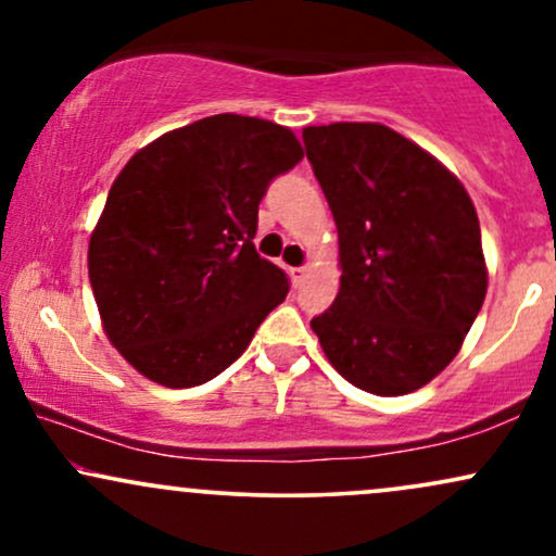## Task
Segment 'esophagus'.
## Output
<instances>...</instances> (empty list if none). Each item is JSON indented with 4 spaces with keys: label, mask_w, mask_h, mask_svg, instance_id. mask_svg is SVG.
<instances>
[{
    "label": "esophagus",
    "mask_w": 556,
    "mask_h": 556,
    "mask_svg": "<svg viewBox=\"0 0 556 556\" xmlns=\"http://www.w3.org/2000/svg\"><path fill=\"white\" fill-rule=\"evenodd\" d=\"M305 271H308V269H305V266H292V269H290V277H292V285H300V282H303V277H305Z\"/></svg>",
    "instance_id": "esophagus-1"
}]
</instances>
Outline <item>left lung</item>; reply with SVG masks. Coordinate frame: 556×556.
<instances>
[{"mask_svg":"<svg viewBox=\"0 0 556 556\" xmlns=\"http://www.w3.org/2000/svg\"><path fill=\"white\" fill-rule=\"evenodd\" d=\"M305 156L340 235V292L311 318L331 366L379 397L444 371L486 298L481 227L465 188L379 123L305 127Z\"/></svg>","mask_w":556,"mask_h":556,"instance_id":"obj_1","label":"left lung"}]
</instances>
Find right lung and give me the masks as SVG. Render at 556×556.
Instances as JSON below:
<instances>
[{
	"mask_svg": "<svg viewBox=\"0 0 556 556\" xmlns=\"http://www.w3.org/2000/svg\"><path fill=\"white\" fill-rule=\"evenodd\" d=\"M300 159L287 127L214 114L164 132L119 172L88 277L106 337L146 379L206 384L287 298L290 279L253 238L266 188Z\"/></svg>",
	"mask_w": 556,
	"mask_h": 556,
	"instance_id": "obj_1",
	"label": "right lung"
}]
</instances>
